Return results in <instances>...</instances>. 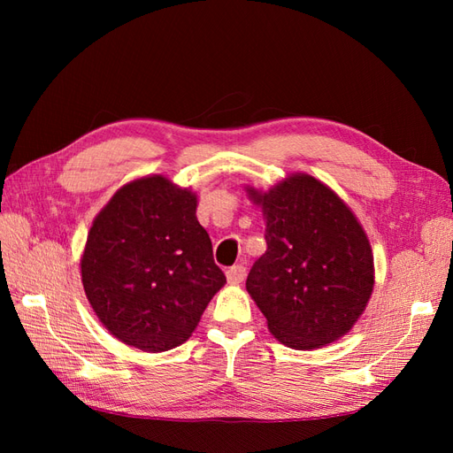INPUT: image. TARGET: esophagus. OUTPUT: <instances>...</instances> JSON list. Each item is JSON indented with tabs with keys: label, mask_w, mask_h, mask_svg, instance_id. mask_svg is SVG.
Listing matches in <instances>:
<instances>
[{
	"label": "esophagus",
	"mask_w": 453,
	"mask_h": 453,
	"mask_svg": "<svg viewBox=\"0 0 453 453\" xmlns=\"http://www.w3.org/2000/svg\"><path fill=\"white\" fill-rule=\"evenodd\" d=\"M226 280L232 285H238L245 280V266L243 265H234L232 268L226 270Z\"/></svg>",
	"instance_id": "obj_1"
}]
</instances>
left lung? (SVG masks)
Wrapping results in <instances>:
<instances>
[{"instance_id": "1", "label": "left lung", "mask_w": 453, "mask_h": 453, "mask_svg": "<svg viewBox=\"0 0 453 453\" xmlns=\"http://www.w3.org/2000/svg\"><path fill=\"white\" fill-rule=\"evenodd\" d=\"M266 223V251L245 289L273 338L293 349L340 340L374 289V255L359 219L310 173H291L258 190L245 187Z\"/></svg>"}]
</instances>
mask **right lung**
Here are the masks:
<instances>
[{
  "instance_id": "right-lung-1",
  "label": "right lung",
  "mask_w": 453,
  "mask_h": 453,
  "mask_svg": "<svg viewBox=\"0 0 453 453\" xmlns=\"http://www.w3.org/2000/svg\"><path fill=\"white\" fill-rule=\"evenodd\" d=\"M196 205V193L155 173L122 185L94 217L81 281L122 344L147 353L181 346L226 283Z\"/></svg>"
}]
</instances>
